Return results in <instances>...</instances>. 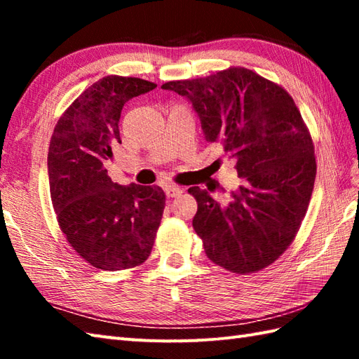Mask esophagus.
I'll list each match as a JSON object with an SVG mask.
<instances>
[{
  "instance_id": "34e87169",
  "label": "esophagus",
  "mask_w": 359,
  "mask_h": 359,
  "mask_svg": "<svg viewBox=\"0 0 359 359\" xmlns=\"http://www.w3.org/2000/svg\"><path fill=\"white\" fill-rule=\"evenodd\" d=\"M165 193L168 197H177L184 193V188L175 187V185H168V187H165Z\"/></svg>"
}]
</instances>
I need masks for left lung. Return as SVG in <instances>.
<instances>
[{"label": "left lung", "mask_w": 359, "mask_h": 359, "mask_svg": "<svg viewBox=\"0 0 359 359\" xmlns=\"http://www.w3.org/2000/svg\"><path fill=\"white\" fill-rule=\"evenodd\" d=\"M191 103L207 142L236 160L241 184L220 203L207 189H188L197 201L193 226L210 261L233 273L265 269L299 230L316 177L315 148L287 90L245 67L205 79L168 81Z\"/></svg>", "instance_id": "left-lung-1"}]
</instances>
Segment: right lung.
<instances>
[{
    "label": "right lung",
    "instance_id": "add662e5",
    "mask_svg": "<svg viewBox=\"0 0 359 359\" xmlns=\"http://www.w3.org/2000/svg\"><path fill=\"white\" fill-rule=\"evenodd\" d=\"M157 85L108 75L75 100L53 129L48 174L60 228L95 269L123 270L151 255L165 208L160 187L112 182L104 163L121 143L118 121L126 102Z\"/></svg>",
    "mask_w": 359,
    "mask_h": 359
}]
</instances>
